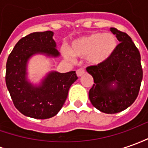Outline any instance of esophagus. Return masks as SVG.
Returning a JSON list of instances; mask_svg holds the SVG:
<instances>
[{"label": "esophagus", "mask_w": 148, "mask_h": 148, "mask_svg": "<svg viewBox=\"0 0 148 148\" xmlns=\"http://www.w3.org/2000/svg\"><path fill=\"white\" fill-rule=\"evenodd\" d=\"M85 72H86V70H85L84 68H82V67H81V68H79V69H78V70H76V74H77V76H78V77L82 76V74H85Z\"/></svg>", "instance_id": "1"}]
</instances>
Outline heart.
I'll return each instance as SVG.
<instances>
[{"mask_svg": "<svg viewBox=\"0 0 148 148\" xmlns=\"http://www.w3.org/2000/svg\"><path fill=\"white\" fill-rule=\"evenodd\" d=\"M117 45L116 39L111 33H92L74 40L70 47V51L64 53L65 57L73 61L74 56L87 57L91 64L102 63L112 55Z\"/></svg>", "mask_w": 148, "mask_h": 148, "instance_id": "1", "label": "heart"}]
</instances>
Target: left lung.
Segmentation results:
<instances>
[{"label": "left lung", "instance_id": "left-lung-1", "mask_svg": "<svg viewBox=\"0 0 148 148\" xmlns=\"http://www.w3.org/2000/svg\"><path fill=\"white\" fill-rule=\"evenodd\" d=\"M110 31L120 44L108 60L88 66L87 71L94 79L89 91L91 103L99 111L112 114L125 110L136 99L143 69L140 53L131 38L116 28Z\"/></svg>", "mask_w": 148, "mask_h": 148}]
</instances>
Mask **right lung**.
<instances>
[{
	"label": "right lung",
	"mask_w": 148,
	"mask_h": 148,
	"mask_svg": "<svg viewBox=\"0 0 148 148\" xmlns=\"http://www.w3.org/2000/svg\"><path fill=\"white\" fill-rule=\"evenodd\" d=\"M51 31L31 33L16 44L6 62L5 83L15 108L25 116L48 119L57 115L68 95L70 86L77 80L75 71L61 74L51 72L40 87L27 80L28 59L36 53L58 57Z\"/></svg>",
	"instance_id": "1"
}]
</instances>
